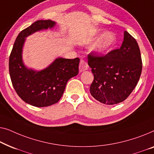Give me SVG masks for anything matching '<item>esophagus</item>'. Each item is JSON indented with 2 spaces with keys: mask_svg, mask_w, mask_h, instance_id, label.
Instances as JSON below:
<instances>
[{
  "mask_svg": "<svg viewBox=\"0 0 154 154\" xmlns=\"http://www.w3.org/2000/svg\"><path fill=\"white\" fill-rule=\"evenodd\" d=\"M88 68V63H86L84 60H81L79 63V71L80 72H82V71H84L87 70Z\"/></svg>",
  "mask_w": 154,
  "mask_h": 154,
  "instance_id": "1",
  "label": "esophagus"
}]
</instances>
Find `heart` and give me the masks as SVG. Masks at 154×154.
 <instances>
[{"mask_svg":"<svg viewBox=\"0 0 154 154\" xmlns=\"http://www.w3.org/2000/svg\"><path fill=\"white\" fill-rule=\"evenodd\" d=\"M114 42V37L111 33L103 34L99 40L94 45V49L98 52H103L109 48Z\"/></svg>","mask_w":154,"mask_h":154,"instance_id":"heart-1","label":"heart"}]
</instances>
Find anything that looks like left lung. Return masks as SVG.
Listing matches in <instances>:
<instances>
[{
  "instance_id": "8db88e82",
  "label": "left lung",
  "mask_w": 154,
  "mask_h": 154,
  "mask_svg": "<svg viewBox=\"0 0 154 154\" xmlns=\"http://www.w3.org/2000/svg\"><path fill=\"white\" fill-rule=\"evenodd\" d=\"M88 64L94 76L91 94L107 105L121 103L130 96L137 86L142 69L140 47L127 31L119 49L105 55L91 51L88 54Z\"/></svg>"
}]
</instances>
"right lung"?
<instances>
[{
    "label": "right lung",
    "instance_id": "add662e5",
    "mask_svg": "<svg viewBox=\"0 0 154 154\" xmlns=\"http://www.w3.org/2000/svg\"><path fill=\"white\" fill-rule=\"evenodd\" d=\"M54 25L51 20H39L23 29L17 37L10 55L9 72L13 87L22 100L35 107H47L58 103L67 82L79 73V58H57L48 68L38 72L29 70L23 65L21 51L24 38Z\"/></svg>",
    "mask_w": 154,
    "mask_h": 154
}]
</instances>
